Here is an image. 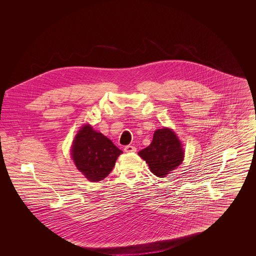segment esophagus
Segmentation results:
<instances>
[{"label":"esophagus","mask_w":256,"mask_h":256,"mask_svg":"<svg viewBox=\"0 0 256 256\" xmlns=\"http://www.w3.org/2000/svg\"><path fill=\"white\" fill-rule=\"evenodd\" d=\"M124 150L126 152H136V148L134 146L128 145V146H124Z\"/></svg>","instance_id":"esophagus-1"}]
</instances>
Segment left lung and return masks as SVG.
Listing matches in <instances>:
<instances>
[{
    "mask_svg": "<svg viewBox=\"0 0 256 256\" xmlns=\"http://www.w3.org/2000/svg\"><path fill=\"white\" fill-rule=\"evenodd\" d=\"M148 165L150 172L158 178H165L178 168L184 158L182 142L168 128L156 130L150 145L138 152Z\"/></svg>",
    "mask_w": 256,
    "mask_h": 256,
    "instance_id": "obj_1",
    "label": "left lung"
}]
</instances>
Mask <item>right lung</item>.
Instances as JSON below:
<instances>
[{"instance_id":"add662e5","label":"right lung","mask_w":256,"mask_h":256,"mask_svg":"<svg viewBox=\"0 0 256 256\" xmlns=\"http://www.w3.org/2000/svg\"><path fill=\"white\" fill-rule=\"evenodd\" d=\"M122 152L106 136L86 124L74 137L71 156L78 170L89 182H97L110 174Z\"/></svg>"}]
</instances>
